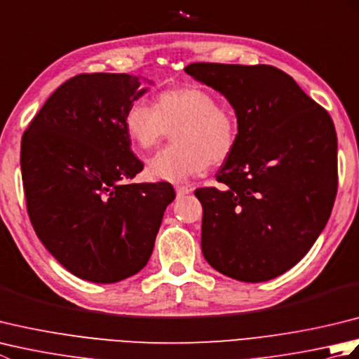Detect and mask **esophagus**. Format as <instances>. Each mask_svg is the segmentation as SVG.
Masks as SVG:
<instances>
[{
  "label": "esophagus",
  "instance_id": "1",
  "mask_svg": "<svg viewBox=\"0 0 359 359\" xmlns=\"http://www.w3.org/2000/svg\"><path fill=\"white\" fill-rule=\"evenodd\" d=\"M175 193H177L179 196H185V194L191 193V188L187 185H175Z\"/></svg>",
  "mask_w": 359,
  "mask_h": 359
}]
</instances>
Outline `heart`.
Returning <instances> with one entry per match:
<instances>
[{"mask_svg":"<svg viewBox=\"0 0 359 359\" xmlns=\"http://www.w3.org/2000/svg\"><path fill=\"white\" fill-rule=\"evenodd\" d=\"M125 131L140 149L154 148L172 133V147L158 151L148 160L151 179L185 182L230 158L238 143V120L220 106L215 94L197 86H182L160 93L156 106L144 100L129 104Z\"/></svg>","mask_w":359,"mask_h":359,"instance_id":"obj_1","label":"heart"}]
</instances>
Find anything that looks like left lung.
<instances>
[{
	"label": "left lung",
	"mask_w": 359,
	"mask_h": 359,
	"mask_svg": "<svg viewBox=\"0 0 359 359\" xmlns=\"http://www.w3.org/2000/svg\"><path fill=\"white\" fill-rule=\"evenodd\" d=\"M185 72L222 94L238 143L216 179L196 189L202 253L228 278L264 282L309 253L330 217L338 142L324 108L278 67L193 63Z\"/></svg>",
	"instance_id": "left-lung-1"
}]
</instances>
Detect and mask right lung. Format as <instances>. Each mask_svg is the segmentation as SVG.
I'll list each match as a JSON object with an SVG mask.
<instances>
[{
    "label": "right lung",
    "instance_id": "obj_1",
    "mask_svg": "<svg viewBox=\"0 0 359 359\" xmlns=\"http://www.w3.org/2000/svg\"><path fill=\"white\" fill-rule=\"evenodd\" d=\"M140 80L129 74L67 80L21 140L22 185L38 239L67 271L95 284L123 280L148 264L175 197L166 182L129 184L143 170L123 123L129 104L148 90Z\"/></svg>",
    "mask_w": 359,
    "mask_h": 359
}]
</instances>
